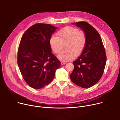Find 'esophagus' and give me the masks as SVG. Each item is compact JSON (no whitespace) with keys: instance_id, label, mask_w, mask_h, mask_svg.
<instances>
[{"instance_id":"34e87169","label":"esophagus","mask_w":120,"mask_h":120,"mask_svg":"<svg viewBox=\"0 0 120 120\" xmlns=\"http://www.w3.org/2000/svg\"><path fill=\"white\" fill-rule=\"evenodd\" d=\"M61 65H65V64H66V62H64V61H61Z\"/></svg>"}]
</instances>
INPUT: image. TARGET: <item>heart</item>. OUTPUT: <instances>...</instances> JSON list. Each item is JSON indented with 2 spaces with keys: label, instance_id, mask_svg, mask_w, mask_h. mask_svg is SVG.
Returning a JSON list of instances; mask_svg holds the SVG:
<instances>
[{
  "label": "heart",
  "instance_id": "heart-1",
  "mask_svg": "<svg viewBox=\"0 0 120 120\" xmlns=\"http://www.w3.org/2000/svg\"><path fill=\"white\" fill-rule=\"evenodd\" d=\"M57 37L52 36L49 45L55 53H58L65 44V50L60 52L58 58L61 61H68L74 57H78L83 52L86 42V36L84 31L68 26L57 33Z\"/></svg>",
  "mask_w": 120,
  "mask_h": 120
}]
</instances>
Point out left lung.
<instances>
[{
    "label": "left lung",
    "instance_id": "left-lung-1",
    "mask_svg": "<svg viewBox=\"0 0 120 120\" xmlns=\"http://www.w3.org/2000/svg\"><path fill=\"white\" fill-rule=\"evenodd\" d=\"M85 33L86 42L81 55L73 62L74 70L71 74L73 83L83 88H89L102 77L106 62L105 49L98 31L85 21L73 23Z\"/></svg>",
    "mask_w": 120,
    "mask_h": 120
}]
</instances>
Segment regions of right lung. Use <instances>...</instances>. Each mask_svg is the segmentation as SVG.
Wrapping results in <instances>:
<instances>
[{
	"label": "right lung",
	"mask_w": 120,
	"mask_h": 120,
	"mask_svg": "<svg viewBox=\"0 0 120 120\" xmlns=\"http://www.w3.org/2000/svg\"><path fill=\"white\" fill-rule=\"evenodd\" d=\"M57 28L49 24L37 23L23 35L17 53V64L26 83L40 89L54 79L61 65L52 52L49 39Z\"/></svg>",
	"instance_id": "1"
}]
</instances>
